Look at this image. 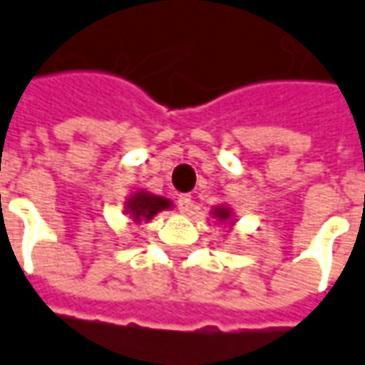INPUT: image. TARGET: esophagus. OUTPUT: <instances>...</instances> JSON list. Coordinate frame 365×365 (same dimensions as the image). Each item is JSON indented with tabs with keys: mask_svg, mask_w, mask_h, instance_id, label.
Wrapping results in <instances>:
<instances>
[{
	"mask_svg": "<svg viewBox=\"0 0 365 365\" xmlns=\"http://www.w3.org/2000/svg\"><path fill=\"white\" fill-rule=\"evenodd\" d=\"M190 207H192V195H187V193L178 195V210H180L182 214H187Z\"/></svg>",
	"mask_w": 365,
	"mask_h": 365,
	"instance_id": "1",
	"label": "esophagus"
}]
</instances>
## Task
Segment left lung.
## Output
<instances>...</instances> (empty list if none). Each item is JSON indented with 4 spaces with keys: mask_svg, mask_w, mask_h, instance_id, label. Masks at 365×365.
Returning <instances> with one entry per match:
<instances>
[{
    "mask_svg": "<svg viewBox=\"0 0 365 365\" xmlns=\"http://www.w3.org/2000/svg\"><path fill=\"white\" fill-rule=\"evenodd\" d=\"M212 215L217 222H222V224L234 225V214H232V210L227 205H215L214 210H212Z\"/></svg>",
    "mask_w": 365,
    "mask_h": 365,
    "instance_id": "obj_1",
    "label": "left lung"
}]
</instances>
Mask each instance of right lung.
Listing matches in <instances>:
<instances>
[{
  "instance_id": "right-lung-1",
  "label": "right lung",
  "mask_w": 365,
  "mask_h": 365,
  "mask_svg": "<svg viewBox=\"0 0 365 365\" xmlns=\"http://www.w3.org/2000/svg\"><path fill=\"white\" fill-rule=\"evenodd\" d=\"M173 203L163 197V195H155V193L145 192V190H138L128 197L125 202V215H130L135 224H148L153 220V215H158L163 210H172Z\"/></svg>"
}]
</instances>
